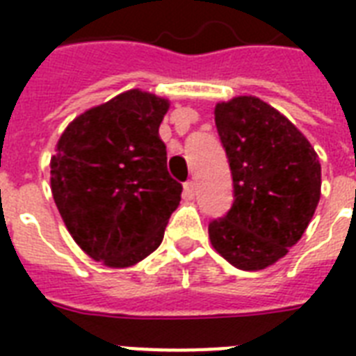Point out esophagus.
I'll return each instance as SVG.
<instances>
[{
  "label": "esophagus",
  "instance_id": "1",
  "mask_svg": "<svg viewBox=\"0 0 356 356\" xmlns=\"http://www.w3.org/2000/svg\"><path fill=\"white\" fill-rule=\"evenodd\" d=\"M195 195V183L194 181H186L184 183V197L186 200H194Z\"/></svg>",
  "mask_w": 356,
  "mask_h": 356
}]
</instances>
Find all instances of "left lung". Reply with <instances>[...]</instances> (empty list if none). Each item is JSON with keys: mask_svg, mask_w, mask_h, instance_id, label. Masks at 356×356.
Segmentation results:
<instances>
[{"mask_svg": "<svg viewBox=\"0 0 356 356\" xmlns=\"http://www.w3.org/2000/svg\"><path fill=\"white\" fill-rule=\"evenodd\" d=\"M216 129L233 175V207L209 223L212 248L245 271L275 264L299 242L321 195L314 147L259 97L218 103Z\"/></svg>", "mask_w": 356, "mask_h": 356, "instance_id": "1", "label": "left lung"}]
</instances>
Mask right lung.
Returning <instances> with one entry per match:
<instances>
[{"label":"right lung","mask_w":356,"mask_h":356,"mask_svg":"<svg viewBox=\"0 0 356 356\" xmlns=\"http://www.w3.org/2000/svg\"><path fill=\"white\" fill-rule=\"evenodd\" d=\"M170 102L138 88L70 123L51 159V192L83 251L111 268L151 254L181 201L159 127Z\"/></svg>","instance_id":"1"}]
</instances>
